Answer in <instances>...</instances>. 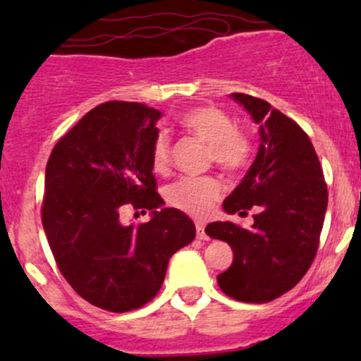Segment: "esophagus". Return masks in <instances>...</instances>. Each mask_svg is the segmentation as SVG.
I'll use <instances>...</instances> for the list:
<instances>
[{
    "label": "esophagus",
    "instance_id": "1",
    "mask_svg": "<svg viewBox=\"0 0 361 361\" xmlns=\"http://www.w3.org/2000/svg\"><path fill=\"white\" fill-rule=\"evenodd\" d=\"M195 229H197V238L202 239V241H209V235L205 233V224L197 222L195 224Z\"/></svg>",
    "mask_w": 361,
    "mask_h": 361
}]
</instances>
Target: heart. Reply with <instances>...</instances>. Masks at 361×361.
Segmentation results:
<instances>
[{
    "mask_svg": "<svg viewBox=\"0 0 361 361\" xmlns=\"http://www.w3.org/2000/svg\"><path fill=\"white\" fill-rule=\"evenodd\" d=\"M180 126L186 134L204 142L209 159L227 173L247 166L252 154L250 137L238 128L226 111L215 106H197L181 115ZM171 163V147L166 134H157L151 147V164L156 173H166ZM222 195V183L214 176L180 178L168 186L166 200L181 212L204 217Z\"/></svg>",
    "mask_w": 361,
    "mask_h": 361,
    "instance_id": "1",
    "label": "heart"
}]
</instances>
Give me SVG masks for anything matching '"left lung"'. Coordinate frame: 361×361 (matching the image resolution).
<instances>
[{
    "mask_svg": "<svg viewBox=\"0 0 361 361\" xmlns=\"http://www.w3.org/2000/svg\"><path fill=\"white\" fill-rule=\"evenodd\" d=\"M259 128V149L246 176L224 200L227 214L255 207L251 229L212 222L207 235L233 247V264L217 276L219 287L235 300L264 304L302 280L316 258L327 186L316 151L302 128L268 102L231 93Z\"/></svg>",
    "mask_w": 361,
    "mask_h": 361,
    "instance_id": "obj_1",
    "label": "left lung"
}]
</instances>
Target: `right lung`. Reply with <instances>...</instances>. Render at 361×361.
<instances>
[{
    "label": "right lung",
    "mask_w": 361,
    "mask_h": 361,
    "mask_svg": "<svg viewBox=\"0 0 361 361\" xmlns=\"http://www.w3.org/2000/svg\"><path fill=\"white\" fill-rule=\"evenodd\" d=\"M161 111L142 103L106 102L90 110L51 152L42 224L57 267L78 295L110 312L154 299L169 258L195 239V224L163 209L151 147ZM126 204L152 210L127 226Z\"/></svg>",
    "instance_id": "right-lung-1"
}]
</instances>
